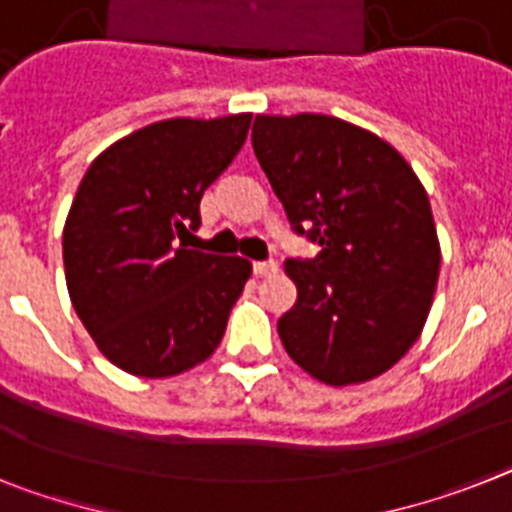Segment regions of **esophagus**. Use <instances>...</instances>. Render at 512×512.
<instances>
[{
  "instance_id": "34e87169",
  "label": "esophagus",
  "mask_w": 512,
  "mask_h": 512,
  "mask_svg": "<svg viewBox=\"0 0 512 512\" xmlns=\"http://www.w3.org/2000/svg\"><path fill=\"white\" fill-rule=\"evenodd\" d=\"M252 270H255L257 276H276L278 263L276 260H260V263L252 265Z\"/></svg>"
}]
</instances>
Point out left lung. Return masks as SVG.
<instances>
[{
  "mask_svg": "<svg viewBox=\"0 0 512 512\" xmlns=\"http://www.w3.org/2000/svg\"><path fill=\"white\" fill-rule=\"evenodd\" d=\"M252 148L291 229L320 244L286 260L296 304L278 320L283 349L336 388L388 372L422 333L440 276L422 182L393 145L325 114L257 117Z\"/></svg>",
  "mask_w": 512,
  "mask_h": 512,
  "instance_id": "8db88e82",
  "label": "left lung"
}]
</instances>
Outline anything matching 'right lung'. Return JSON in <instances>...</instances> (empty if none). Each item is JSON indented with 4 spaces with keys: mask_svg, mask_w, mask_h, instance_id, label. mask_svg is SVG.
Wrapping results in <instances>:
<instances>
[{
    "mask_svg": "<svg viewBox=\"0 0 512 512\" xmlns=\"http://www.w3.org/2000/svg\"><path fill=\"white\" fill-rule=\"evenodd\" d=\"M252 114L166 119L122 137L85 171L64 223L72 307L101 354L137 377L205 362L252 265L187 249L200 200L247 140Z\"/></svg>",
    "mask_w": 512,
    "mask_h": 512,
    "instance_id": "obj_1",
    "label": "right lung"
}]
</instances>
